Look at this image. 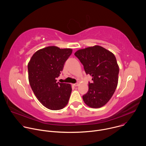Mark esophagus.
<instances>
[{
    "label": "esophagus",
    "instance_id": "34e87169",
    "mask_svg": "<svg viewBox=\"0 0 146 146\" xmlns=\"http://www.w3.org/2000/svg\"><path fill=\"white\" fill-rule=\"evenodd\" d=\"M73 86H78V83L74 84H73Z\"/></svg>",
    "mask_w": 146,
    "mask_h": 146
}]
</instances>
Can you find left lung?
I'll return each mask as SVG.
<instances>
[{
    "mask_svg": "<svg viewBox=\"0 0 146 146\" xmlns=\"http://www.w3.org/2000/svg\"><path fill=\"white\" fill-rule=\"evenodd\" d=\"M75 56L84 66L92 83L88 82V91L82 98L91 108H98L106 105L116 89L119 66L114 54L102 46L95 45L77 51Z\"/></svg>",
    "mask_w": 146,
    "mask_h": 146,
    "instance_id": "left-lung-1",
    "label": "left lung"
}]
</instances>
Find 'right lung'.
<instances>
[{
    "mask_svg": "<svg viewBox=\"0 0 146 146\" xmlns=\"http://www.w3.org/2000/svg\"><path fill=\"white\" fill-rule=\"evenodd\" d=\"M71 48L48 46L38 50L28 65L30 85L40 103L51 110H60L68 104L72 86L56 82L65 62L72 53Z\"/></svg>",
    "mask_w": 146,
    "mask_h": 146,
    "instance_id": "1",
    "label": "right lung"
}]
</instances>
